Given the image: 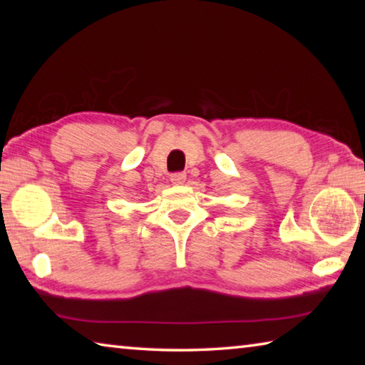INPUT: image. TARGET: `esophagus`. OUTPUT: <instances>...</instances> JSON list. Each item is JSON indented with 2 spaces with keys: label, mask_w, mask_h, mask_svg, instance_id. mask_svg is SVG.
<instances>
[{
  "label": "esophagus",
  "mask_w": 365,
  "mask_h": 365,
  "mask_svg": "<svg viewBox=\"0 0 365 365\" xmlns=\"http://www.w3.org/2000/svg\"><path fill=\"white\" fill-rule=\"evenodd\" d=\"M187 180V174L185 172H175V174L170 175V182L174 185H180Z\"/></svg>",
  "instance_id": "esophagus-1"
}]
</instances>
